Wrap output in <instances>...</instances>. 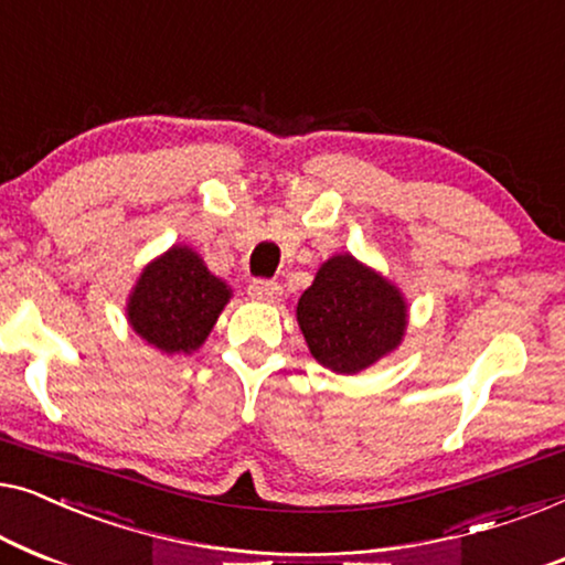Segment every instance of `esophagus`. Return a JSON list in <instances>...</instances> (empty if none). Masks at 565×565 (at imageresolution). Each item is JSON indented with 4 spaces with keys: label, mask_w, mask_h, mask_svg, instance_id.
Here are the masks:
<instances>
[{
    "label": "esophagus",
    "mask_w": 565,
    "mask_h": 565,
    "mask_svg": "<svg viewBox=\"0 0 565 565\" xmlns=\"http://www.w3.org/2000/svg\"><path fill=\"white\" fill-rule=\"evenodd\" d=\"M248 297L264 301V305H274V301L281 299V286L276 281H253L248 286Z\"/></svg>",
    "instance_id": "obj_1"
}]
</instances>
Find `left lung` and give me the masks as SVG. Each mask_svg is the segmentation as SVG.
<instances>
[{
	"mask_svg": "<svg viewBox=\"0 0 565 565\" xmlns=\"http://www.w3.org/2000/svg\"><path fill=\"white\" fill-rule=\"evenodd\" d=\"M297 322L317 363L355 376L402 345L409 305L376 268L351 253H335L299 297Z\"/></svg>",
	"mask_w": 565,
	"mask_h": 565,
	"instance_id": "obj_1",
	"label": "left lung"
}]
</instances>
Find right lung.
<instances>
[{"label": "right lung", "mask_w": 565, "mask_h": 565, "mask_svg": "<svg viewBox=\"0 0 565 565\" xmlns=\"http://www.w3.org/2000/svg\"><path fill=\"white\" fill-rule=\"evenodd\" d=\"M233 289L189 245H171L135 281L125 315L135 335L166 355H192L204 345Z\"/></svg>", "instance_id": "add662e5"}]
</instances>
